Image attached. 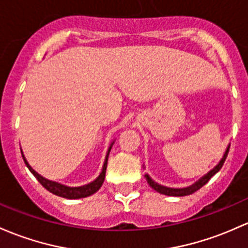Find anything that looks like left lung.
Returning a JSON list of instances; mask_svg holds the SVG:
<instances>
[{
	"instance_id": "obj_1",
	"label": "left lung",
	"mask_w": 248,
	"mask_h": 248,
	"mask_svg": "<svg viewBox=\"0 0 248 248\" xmlns=\"http://www.w3.org/2000/svg\"><path fill=\"white\" fill-rule=\"evenodd\" d=\"M228 151H229V145L227 147V150H226L225 155H223L222 159L220 160V163L217 164V165L215 166V168L213 169V170H210L208 172L207 174H204V176L202 177V178H200L199 181L196 182V183H194L192 186H186V187H181V189H176V187H168V186H160V184L155 183V181H153L152 178H151L148 174H145L146 177V181H147V183L150 184L151 187H153V189L155 190V191H158L159 194H163V195H168V196H187V195L190 194H194L195 191H197V190L201 189L204 184H207L208 182H209V179L212 178L215 173H217L218 171L221 170V168H222L223 163H225L226 158H227L228 155Z\"/></svg>"
}]
</instances>
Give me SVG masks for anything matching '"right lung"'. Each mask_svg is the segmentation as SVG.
<instances>
[{
	"label": "right lung",
	"mask_w": 248,
	"mask_h": 248,
	"mask_svg": "<svg viewBox=\"0 0 248 248\" xmlns=\"http://www.w3.org/2000/svg\"><path fill=\"white\" fill-rule=\"evenodd\" d=\"M113 144H114V141L111 142L110 146H109L108 152H107V155H106V160H104V164H103L102 172L100 173V176H98L97 178H96L93 182H91V183L87 184V186H77V187L62 186V184H61V183H57V182L49 181V179L44 178L43 176H40L38 172H35L32 168H31V165L28 164V161L26 160L25 155H23L22 151H21V155H22L23 161H25V164H26V166L28 168V170H30L33 174H34V177L36 179H38L39 183H40L41 186L45 187L46 190H48V191L52 192V194L57 195V196H61V197H64V199H69V200H75V199H83V197L90 196V195L95 194V192L97 191V190L100 189L101 186H102V184L104 182V177H106L107 163H108L109 152H110L111 147H113Z\"/></svg>",
	"instance_id": "1"
}]
</instances>
